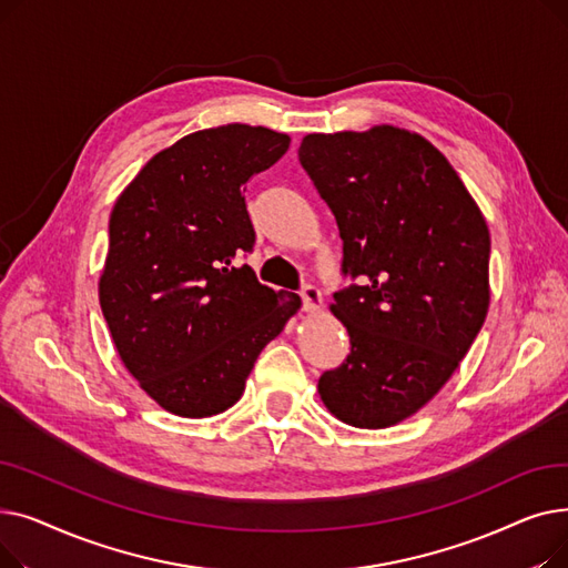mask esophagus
Masks as SVG:
<instances>
[{
    "mask_svg": "<svg viewBox=\"0 0 568 568\" xmlns=\"http://www.w3.org/2000/svg\"><path fill=\"white\" fill-rule=\"evenodd\" d=\"M302 302H304V311L315 313L322 308V292L315 285H306L302 290Z\"/></svg>",
    "mask_w": 568,
    "mask_h": 568,
    "instance_id": "esophagus-1",
    "label": "esophagus"
}]
</instances>
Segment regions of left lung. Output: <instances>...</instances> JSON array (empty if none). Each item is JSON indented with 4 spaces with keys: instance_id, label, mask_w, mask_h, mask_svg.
<instances>
[{
    "instance_id": "8db88e82",
    "label": "left lung",
    "mask_w": 568,
    "mask_h": 568,
    "mask_svg": "<svg viewBox=\"0 0 568 568\" xmlns=\"http://www.w3.org/2000/svg\"><path fill=\"white\" fill-rule=\"evenodd\" d=\"M300 161L343 239L332 313L347 359L317 392L336 419L389 428L454 375L490 306V232L458 172L419 133L373 126L311 133Z\"/></svg>"
}]
</instances>
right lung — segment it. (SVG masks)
I'll list each match as a JSON object with an SVG mask.
<instances>
[{
  "label": "right lung",
  "mask_w": 568,
  "mask_h": 568,
  "mask_svg": "<svg viewBox=\"0 0 568 568\" xmlns=\"http://www.w3.org/2000/svg\"><path fill=\"white\" fill-rule=\"evenodd\" d=\"M290 135L225 124L176 140L116 197L99 302L119 359L163 409L202 419L244 394L255 359L302 308L232 260L255 230L244 191Z\"/></svg>",
  "instance_id": "add662e5"
}]
</instances>
